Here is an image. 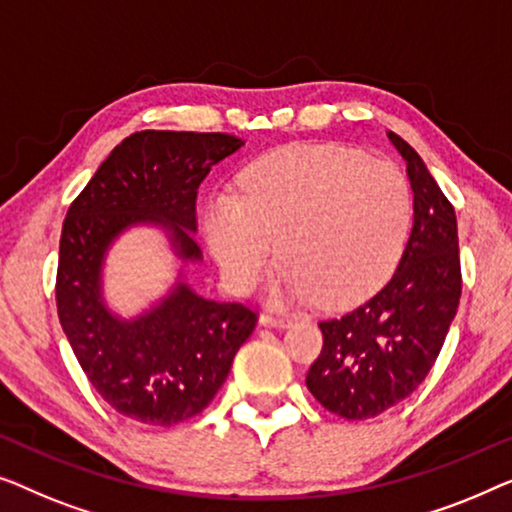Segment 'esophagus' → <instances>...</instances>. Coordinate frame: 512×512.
Segmentation results:
<instances>
[{"mask_svg": "<svg viewBox=\"0 0 512 512\" xmlns=\"http://www.w3.org/2000/svg\"><path fill=\"white\" fill-rule=\"evenodd\" d=\"M259 325H262V327H278V329H283V327H290L292 320H290V318H283V315L262 313V315H259Z\"/></svg>", "mask_w": 512, "mask_h": 512, "instance_id": "1", "label": "esophagus"}]
</instances>
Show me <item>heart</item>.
I'll return each mask as SVG.
<instances>
[{"label":"heart","mask_w":512,"mask_h":512,"mask_svg":"<svg viewBox=\"0 0 512 512\" xmlns=\"http://www.w3.org/2000/svg\"><path fill=\"white\" fill-rule=\"evenodd\" d=\"M413 194L397 164L343 146L278 148L241 174L239 197L218 194L204 236L234 292L246 294L276 262L269 297L352 306L390 276L406 243Z\"/></svg>","instance_id":"1"}]
</instances>
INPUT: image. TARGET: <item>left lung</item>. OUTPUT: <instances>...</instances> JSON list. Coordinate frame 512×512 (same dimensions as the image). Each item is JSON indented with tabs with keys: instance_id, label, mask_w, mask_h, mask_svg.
<instances>
[{
	"instance_id": "1",
	"label": "left lung",
	"mask_w": 512,
	"mask_h": 512,
	"mask_svg": "<svg viewBox=\"0 0 512 512\" xmlns=\"http://www.w3.org/2000/svg\"><path fill=\"white\" fill-rule=\"evenodd\" d=\"M413 187V227L397 271L376 297L320 322L325 345L306 385L329 413L366 420L410 397L427 378L462 297L455 208L422 157L394 132Z\"/></svg>"
}]
</instances>
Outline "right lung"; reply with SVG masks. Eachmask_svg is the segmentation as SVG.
I'll use <instances>...</instances> for the list:
<instances>
[{
	"label": "right lung",
	"mask_w": 512,
	"mask_h": 512,
	"mask_svg": "<svg viewBox=\"0 0 512 512\" xmlns=\"http://www.w3.org/2000/svg\"><path fill=\"white\" fill-rule=\"evenodd\" d=\"M241 139L211 132H136L102 162L69 206L57 262V315L92 387L129 420L171 427L213 401L257 315L197 294L187 269L201 262L197 190ZM157 226L182 262L156 304L122 319L105 304L103 264L119 236Z\"/></svg>",
	"instance_id": "1"
}]
</instances>
